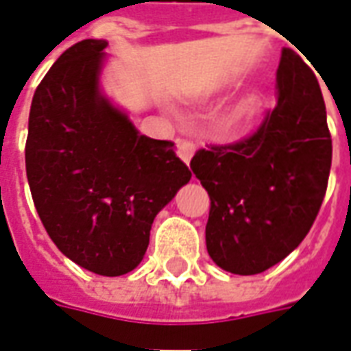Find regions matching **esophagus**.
I'll use <instances>...</instances> for the list:
<instances>
[{"label": "esophagus", "instance_id": "obj_1", "mask_svg": "<svg viewBox=\"0 0 351 351\" xmlns=\"http://www.w3.org/2000/svg\"><path fill=\"white\" fill-rule=\"evenodd\" d=\"M176 148H178V158H180L186 165H190L191 158H193V154H195V145H193L191 141H184V138H180V141L176 143Z\"/></svg>", "mask_w": 351, "mask_h": 351}]
</instances>
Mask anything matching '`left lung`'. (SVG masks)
<instances>
[{
  "label": "left lung",
  "mask_w": 351,
  "mask_h": 351,
  "mask_svg": "<svg viewBox=\"0 0 351 351\" xmlns=\"http://www.w3.org/2000/svg\"><path fill=\"white\" fill-rule=\"evenodd\" d=\"M276 80L278 103L252 137L199 150L190 163L210 197L208 256L243 276L271 269L301 244L331 171V135L314 73L284 49Z\"/></svg>",
  "instance_id": "left-lung-1"
}]
</instances>
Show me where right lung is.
I'll use <instances>...</instances> for the list:
<instances>
[{"instance_id": "1", "label": "right lung", "mask_w": 351, "mask_h": 351, "mask_svg": "<svg viewBox=\"0 0 351 351\" xmlns=\"http://www.w3.org/2000/svg\"><path fill=\"white\" fill-rule=\"evenodd\" d=\"M107 41L84 39L58 58L29 108L26 173L58 250L101 276L133 271L154 218L191 171L101 90Z\"/></svg>"}]
</instances>
